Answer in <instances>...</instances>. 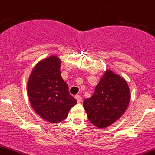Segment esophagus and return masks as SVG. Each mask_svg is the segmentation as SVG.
Instances as JSON below:
<instances>
[{
    "instance_id": "esophagus-1",
    "label": "esophagus",
    "mask_w": 155,
    "mask_h": 155,
    "mask_svg": "<svg viewBox=\"0 0 155 155\" xmlns=\"http://www.w3.org/2000/svg\"><path fill=\"white\" fill-rule=\"evenodd\" d=\"M75 99L77 100L78 103H81V101H82V97H81L80 95H76V96H75Z\"/></svg>"
}]
</instances>
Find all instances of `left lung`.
<instances>
[{
	"mask_svg": "<svg viewBox=\"0 0 155 155\" xmlns=\"http://www.w3.org/2000/svg\"><path fill=\"white\" fill-rule=\"evenodd\" d=\"M130 91L126 81L111 70H107L91 97L83 105L89 121L99 128L110 126L126 111Z\"/></svg>",
	"mask_w": 155,
	"mask_h": 155,
	"instance_id": "1",
	"label": "left lung"
}]
</instances>
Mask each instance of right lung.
<instances>
[{"label":"right lung","mask_w":155,"mask_h":155,"mask_svg":"<svg viewBox=\"0 0 155 155\" xmlns=\"http://www.w3.org/2000/svg\"><path fill=\"white\" fill-rule=\"evenodd\" d=\"M59 69V58L50 56L37 64L28 81V94L32 108L42 118L51 123L64 121L77 103L69 92Z\"/></svg>","instance_id":"1"}]
</instances>
